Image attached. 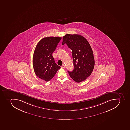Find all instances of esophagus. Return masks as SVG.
<instances>
[{"instance_id": "obj_1", "label": "esophagus", "mask_w": 130, "mask_h": 130, "mask_svg": "<svg viewBox=\"0 0 130 130\" xmlns=\"http://www.w3.org/2000/svg\"><path fill=\"white\" fill-rule=\"evenodd\" d=\"M61 68H66V66L63 64V65H62V66H61Z\"/></svg>"}]
</instances>
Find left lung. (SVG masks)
Returning <instances> with one entry per match:
<instances>
[{
  "instance_id": "8db88e82",
  "label": "left lung",
  "mask_w": 130,
  "mask_h": 130,
  "mask_svg": "<svg viewBox=\"0 0 130 130\" xmlns=\"http://www.w3.org/2000/svg\"><path fill=\"white\" fill-rule=\"evenodd\" d=\"M64 44L71 49L74 69L68 71L71 78L77 83L87 79L93 72L95 60L93 51L87 39L82 35L67 34L62 37Z\"/></svg>"
}]
</instances>
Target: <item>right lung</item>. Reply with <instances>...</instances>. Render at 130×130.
Here are the masks:
<instances>
[{
	"label": "right lung",
	"mask_w": 130,
	"mask_h": 130,
	"mask_svg": "<svg viewBox=\"0 0 130 130\" xmlns=\"http://www.w3.org/2000/svg\"><path fill=\"white\" fill-rule=\"evenodd\" d=\"M61 37H44L37 44L33 57V66L36 75L46 82L54 77L60 67L52 56Z\"/></svg>",
	"instance_id": "obj_1"
}]
</instances>
